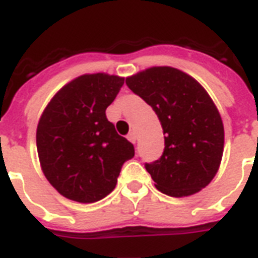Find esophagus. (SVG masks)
<instances>
[{
  "label": "esophagus",
  "mask_w": 258,
  "mask_h": 258,
  "mask_svg": "<svg viewBox=\"0 0 258 258\" xmlns=\"http://www.w3.org/2000/svg\"><path fill=\"white\" fill-rule=\"evenodd\" d=\"M128 141L130 142H133V143H137V141H138V135H137V133H130L128 134Z\"/></svg>",
  "instance_id": "34e87169"
}]
</instances>
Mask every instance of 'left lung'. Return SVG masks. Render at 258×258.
<instances>
[{"instance_id":"obj_1","label":"left lung","mask_w":258,"mask_h":258,"mask_svg":"<svg viewBox=\"0 0 258 258\" xmlns=\"http://www.w3.org/2000/svg\"><path fill=\"white\" fill-rule=\"evenodd\" d=\"M125 84L154 109L164 130V154L146 164L155 188L173 198L206 188L221 166L225 146L221 113L207 90L170 66L145 69Z\"/></svg>"}]
</instances>
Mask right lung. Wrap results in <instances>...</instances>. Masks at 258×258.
I'll return each mask as SVG.
<instances>
[{
	"label": "right lung",
	"instance_id": "right-lung-1",
	"mask_svg": "<svg viewBox=\"0 0 258 258\" xmlns=\"http://www.w3.org/2000/svg\"><path fill=\"white\" fill-rule=\"evenodd\" d=\"M123 84L124 78L113 74H82L54 94L39 119L40 168L66 199L84 204L104 199L135 154L105 116Z\"/></svg>",
	"mask_w": 258,
	"mask_h": 258
}]
</instances>
